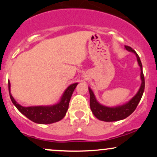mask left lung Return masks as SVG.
<instances>
[{
  "label": "left lung",
  "mask_w": 157,
  "mask_h": 157,
  "mask_svg": "<svg viewBox=\"0 0 157 157\" xmlns=\"http://www.w3.org/2000/svg\"><path fill=\"white\" fill-rule=\"evenodd\" d=\"M125 48L128 51L132 52L136 55V58L139 66H140L141 68V77L142 84L140 86V90L133 97L132 99L127 103L124 104L122 105L117 106V107H106V106L102 105L97 101L96 98H95L94 94L93 91L91 89L89 88V94H90V108H91V111L94 113L96 117L98 120H102V121L105 122H113V121H118V120H123L126 117L131 115L137 107L139 102L141 100L142 94H143L144 89H145V77H144L143 72H142V65L140 60V57L136 54V52L130 46H125Z\"/></svg>",
  "instance_id": "obj_1"
}]
</instances>
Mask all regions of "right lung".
Segmentation results:
<instances>
[{
    "label": "right lung",
    "instance_id": "right-lung-1",
    "mask_svg": "<svg viewBox=\"0 0 157 157\" xmlns=\"http://www.w3.org/2000/svg\"><path fill=\"white\" fill-rule=\"evenodd\" d=\"M8 84L11 100L20 112L36 123L51 124L60 121L64 117L68 109L70 99L74 90L75 89L78 83H74L68 86L58 103L52 106H32V107H23L19 105L10 94V81L8 82Z\"/></svg>",
    "mask_w": 157,
    "mask_h": 157
}]
</instances>
